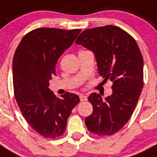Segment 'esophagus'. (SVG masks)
<instances>
[{
    "instance_id": "34e87169",
    "label": "esophagus",
    "mask_w": 157,
    "mask_h": 157,
    "mask_svg": "<svg viewBox=\"0 0 157 157\" xmlns=\"http://www.w3.org/2000/svg\"><path fill=\"white\" fill-rule=\"evenodd\" d=\"M80 101H87V97L84 94H80Z\"/></svg>"
}]
</instances>
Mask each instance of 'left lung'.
Segmentation results:
<instances>
[{
	"mask_svg": "<svg viewBox=\"0 0 157 157\" xmlns=\"http://www.w3.org/2000/svg\"><path fill=\"white\" fill-rule=\"evenodd\" d=\"M76 44L94 53L103 81L110 80L113 93L105 99L92 93L93 112L85 118L87 129L98 135H112L127 124L143 87V59L132 36L115 26L83 31Z\"/></svg>",
	"mask_w": 157,
	"mask_h": 157,
	"instance_id": "left-lung-1",
	"label": "left lung"
}]
</instances>
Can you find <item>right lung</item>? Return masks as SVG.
Returning <instances> with one entry per match:
<instances>
[{"instance_id": "add662e5", "label": "right lung", "mask_w": 157, "mask_h": 157, "mask_svg": "<svg viewBox=\"0 0 157 157\" xmlns=\"http://www.w3.org/2000/svg\"><path fill=\"white\" fill-rule=\"evenodd\" d=\"M81 29L38 28L22 37L12 63L18 105L29 126L44 138L61 136L71 111L80 102L76 94L57 98L49 89L56 65Z\"/></svg>"}]
</instances>
